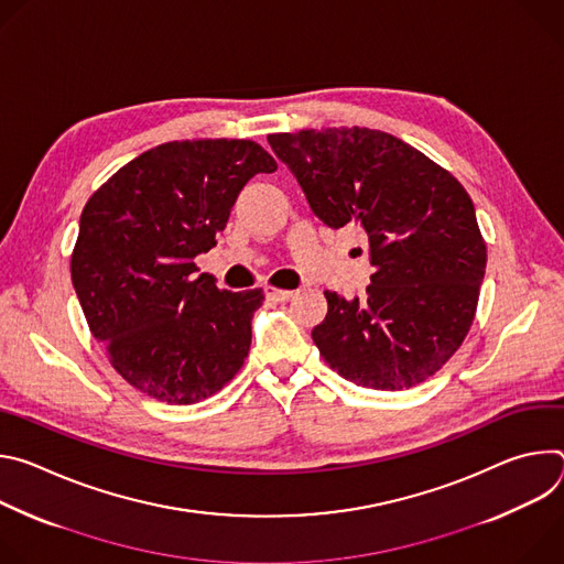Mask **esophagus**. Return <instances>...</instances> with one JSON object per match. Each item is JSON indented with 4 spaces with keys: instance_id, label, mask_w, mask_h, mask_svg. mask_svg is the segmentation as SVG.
I'll return each instance as SVG.
<instances>
[{
    "instance_id": "obj_1",
    "label": "esophagus",
    "mask_w": 564,
    "mask_h": 564,
    "mask_svg": "<svg viewBox=\"0 0 564 564\" xmlns=\"http://www.w3.org/2000/svg\"><path fill=\"white\" fill-rule=\"evenodd\" d=\"M265 296L272 299V301L283 303V301H290V299L294 296V292H292V290H279V288H274V285H268V288H265Z\"/></svg>"
}]
</instances>
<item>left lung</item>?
Wrapping results in <instances>:
<instances>
[{
	"label": "left lung",
	"instance_id": "left-lung-1",
	"mask_svg": "<svg viewBox=\"0 0 564 564\" xmlns=\"http://www.w3.org/2000/svg\"><path fill=\"white\" fill-rule=\"evenodd\" d=\"M312 212L357 227L370 248L359 301L326 292L312 330L344 379L404 390L435 375L466 339L487 270V243L462 183L415 147L366 127L270 133Z\"/></svg>",
	"mask_w": 564,
	"mask_h": 564
}]
</instances>
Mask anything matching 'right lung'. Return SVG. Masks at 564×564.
Returning a JSON list of instances; mask_svg holds the SVG:
<instances>
[{"label": "right lung", "mask_w": 564, "mask_h": 564, "mask_svg": "<svg viewBox=\"0 0 564 564\" xmlns=\"http://www.w3.org/2000/svg\"><path fill=\"white\" fill-rule=\"evenodd\" d=\"M276 160L238 138L174 140L120 167L79 216L70 281L91 335L135 390L187 406L246 364L261 288L218 290L194 259L216 246L238 192Z\"/></svg>", "instance_id": "obj_1"}]
</instances>
